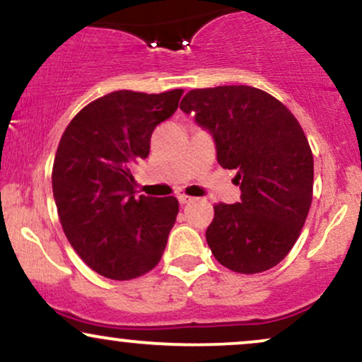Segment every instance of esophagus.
Listing matches in <instances>:
<instances>
[{
  "label": "esophagus",
  "instance_id": "obj_1",
  "mask_svg": "<svg viewBox=\"0 0 362 362\" xmlns=\"http://www.w3.org/2000/svg\"><path fill=\"white\" fill-rule=\"evenodd\" d=\"M194 197H190V195H185V194H180L178 195V202L180 204H189V202H192Z\"/></svg>",
  "mask_w": 362,
  "mask_h": 362
}]
</instances>
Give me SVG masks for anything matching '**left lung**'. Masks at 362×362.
<instances>
[{"label": "left lung", "mask_w": 362, "mask_h": 362, "mask_svg": "<svg viewBox=\"0 0 362 362\" xmlns=\"http://www.w3.org/2000/svg\"><path fill=\"white\" fill-rule=\"evenodd\" d=\"M207 129L218 163L236 170L242 195L214 206L206 240L230 271L257 274L288 255L301 233L313 197V155L288 107L245 85L190 90L180 103Z\"/></svg>", "instance_id": "1"}]
</instances>
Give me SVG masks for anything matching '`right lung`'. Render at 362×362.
Returning <instances> with one entry per match:
<instances>
[{"instance_id":"add662e5","label":"right lung","mask_w":362,"mask_h":362,"mask_svg":"<svg viewBox=\"0 0 362 362\" xmlns=\"http://www.w3.org/2000/svg\"><path fill=\"white\" fill-rule=\"evenodd\" d=\"M182 93L112 91L78 112L59 141L52 192L62 230L103 277L134 279L163 255L178 201L136 195L132 167L148 158L153 131L172 117Z\"/></svg>"}]
</instances>
